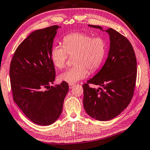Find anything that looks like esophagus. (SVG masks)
<instances>
[{
  "instance_id": "obj_1",
  "label": "esophagus",
  "mask_w": 150,
  "mask_h": 150,
  "mask_svg": "<svg viewBox=\"0 0 150 150\" xmlns=\"http://www.w3.org/2000/svg\"><path fill=\"white\" fill-rule=\"evenodd\" d=\"M68 86H69V88L70 89H72L74 87V85L72 84V83H69V84H68Z\"/></svg>"
}]
</instances>
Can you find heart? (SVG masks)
I'll list each match as a JSON object with an SVG mask.
<instances>
[{"mask_svg":"<svg viewBox=\"0 0 150 150\" xmlns=\"http://www.w3.org/2000/svg\"><path fill=\"white\" fill-rule=\"evenodd\" d=\"M63 47H52L51 59L56 68H64L68 57H74L75 65L62 73L59 80L69 83H74L87 76L100 67L105 57L107 43L100 37L93 38L88 33L73 32L65 35L62 39Z\"/></svg>","mask_w":150,"mask_h":150,"instance_id":"1","label":"heart"}]
</instances>
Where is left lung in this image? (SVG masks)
<instances>
[{
	"instance_id": "left-lung-1",
	"label": "left lung",
	"mask_w": 150,
	"mask_h": 150,
	"mask_svg": "<svg viewBox=\"0 0 150 150\" xmlns=\"http://www.w3.org/2000/svg\"><path fill=\"white\" fill-rule=\"evenodd\" d=\"M90 27L103 30L99 25ZM110 37L108 57L101 70L83 84V104L91 117L101 121L114 119L129 105L134 91L137 62L130 42L112 28L105 30ZM89 84L100 85L98 90Z\"/></svg>"
}]
</instances>
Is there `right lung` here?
<instances>
[{
    "instance_id": "right-lung-1",
    "label": "right lung",
    "mask_w": 150,
    "mask_h": 150,
    "mask_svg": "<svg viewBox=\"0 0 150 150\" xmlns=\"http://www.w3.org/2000/svg\"><path fill=\"white\" fill-rule=\"evenodd\" d=\"M59 28L54 25L33 31L17 47L10 62L13 99L31 121L39 125L58 119L69 88L63 81L50 87L55 79L50 54Z\"/></svg>"
}]
</instances>
